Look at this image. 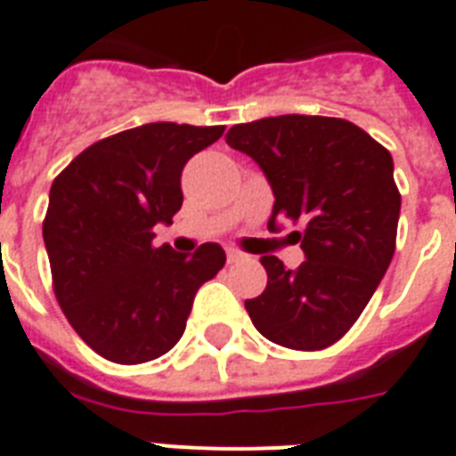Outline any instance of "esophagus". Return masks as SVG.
I'll list each match as a JSON object with an SVG mask.
<instances>
[{"mask_svg":"<svg viewBox=\"0 0 456 456\" xmlns=\"http://www.w3.org/2000/svg\"><path fill=\"white\" fill-rule=\"evenodd\" d=\"M246 258L241 251H236V248H227V263L232 265V263H241V260Z\"/></svg>","mask_w":456,"mask_h":456,"instance_id":"34e87169","label":"esophagus"}]
</instances>
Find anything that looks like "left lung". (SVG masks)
Listing matches in <instances>:
<instances>
[{"label":"left lung","mask_w":456,"mask_h":456,"mask_svg":"<svg viewBox=\"0 0 456 456\" xmlns=\"http://www.w3.org/2000/svg\"><path fill=\"white\" fill-rule=\"evenodd\" d=\"M265 172L280 220L297 234L305 260L287 270L263 256L265 291L246 311L270 342L321 352L339 342L363 313L397 246L399 196L390 151L337 117L282 114L236 124L224 135Z\"/></svg>","instance_id":"left-lung-1"}]
</instances>
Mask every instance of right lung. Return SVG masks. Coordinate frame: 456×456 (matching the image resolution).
<instances>
[{
	"label": "right lung",
	"instance_id": "add662e5",
	"mask_svg": "<svg viewBox=\"0 0 456 456\" xmlns=\"http://www.w3.org/2000/svg\"><path fill=\"white\" fill-rule=\"evenodd\" d=\"M224 126L158 121L107 135L52 182L43 236L66 321L102 359H159L186 330L200 284L224 267L217 243L155 248V224L183 203L182 169Z\"/></svg>",
	"mask_w": 456,
	"mask_h": 456
}]
</instances>
